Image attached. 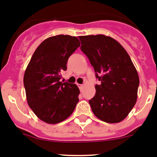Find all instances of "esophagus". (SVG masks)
Instances as JSON below:
<instances>
[{
  "label": "esophagus",
  "instance_id": "obj_1",
  "mask_svg": "<svg viewBox=\"0 0 157 157\" xmlns=\"http://www.w3.org/2000/svg\"><path fill=\"white\" fill-rule=\"evenodd\" d=\"M78 87H79V88H80V90H83V84H78Z\"/></svg>",
  "mask_w": 157,
  "mask_h": 157
}]
</instances>
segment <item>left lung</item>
Returning a JSON list of instances; mask_svg holds the SVG:
<instances>
[{
    "instance_id": "left-lung-1",
    "label": "left lung",
    "mask_w": 157,
    "mask_h": 157,
    "mask_svg": "<svg viewBox=\"0 0 157 157\" xmlns=\"http://www.w3.org/2000/svg\"><path fill=\"white\" fill-rule=\"evenodd\" d=\"M80 49L94 67L96 94L89 101L97 118L108 123L125 119L136 105L140 79L128 52L115 39L104 35L80 36Z\"/></svg>"
}]
</instances>
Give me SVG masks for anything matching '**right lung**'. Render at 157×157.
<instances>
[{"instance_id": "add662e5", "label": "right lung", "mask_w": 157, "mask_h": 157, "mask_svg": "<svg viewBox=\"0 0 157 157\" xmlns=\"http://www.w3.org/2000/svg\"><path fill=\"white\" fill-rule=\"evenodd\" d=\"M80 45L75 36H52L44 40L32 55L24 75L26 98L36 116L49 124L67 119L79 101L74 83L61 82L68 59Z\"/></svg>"}]
</instances>
